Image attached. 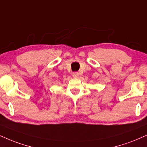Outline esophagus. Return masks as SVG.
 <instances>
[{
  "mask_svg": "<svg viewBox=\"0 0 147 147\" xmlns=\"http://www.w3.org/2000/svg\"><path fill=\"white\" fill-rule=\"evenodd\" d=\"M72 77H75V78H77L79 77V73L77 72H75L72 73Z\"/></svg>",
  "mask_w": 147,
  "mask_h": 147,
  "instance_id": "1",
  "label": "esophagus"
}]
</instances>
